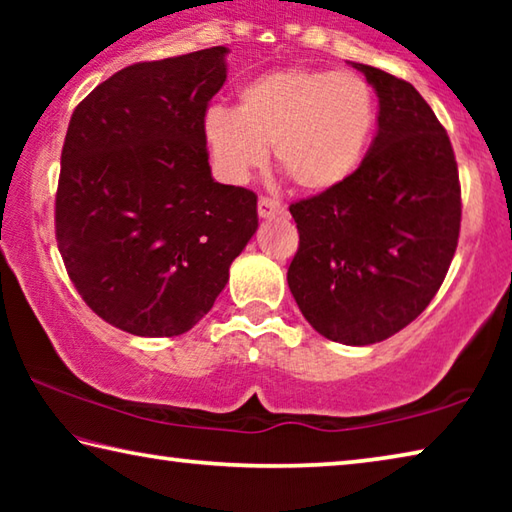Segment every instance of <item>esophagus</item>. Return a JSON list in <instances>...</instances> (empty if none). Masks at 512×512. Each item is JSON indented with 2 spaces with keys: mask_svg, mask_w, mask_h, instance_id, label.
Here are the masks:
<instances>
[{
  "mask_svg": "<svg viewBox=\"0 0 512 512\" xmlns=\"http://www.w3.org/2000/svg\"><path fill=\"white\" fill-rule=\"evenodd\" d=\"M257 214L262 216V219H273V216L284 214V205L277 203L275 198L262 196V198H259V201H257Z\"/></svg>",
  "mask_w": 512,
  "mask_h": 512,
  "instance_id": "1",
  "label": "esophagus"
}]
</instances>
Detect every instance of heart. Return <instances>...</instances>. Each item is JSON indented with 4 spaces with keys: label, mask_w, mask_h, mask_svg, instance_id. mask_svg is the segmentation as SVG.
Wrapping results in <instances>:
<instances>
[{
    "label": "heart",
    "mask_w": 512,
    "mask_h": 512,
    "mask_svg": "<svg viewBox=\"0 0 512 512\" xmlns=\"http://www.w3.org/2000/svg\"><path fill=\"white\" fill-rule=\"evenodd\" d=\"M372 128L366 81L305 67L257 76L239 90L237 112L212 108L203 119L207 151L225 178H248L273 146L277 171L307 194L329 192L357 171Z\"/></svg>",
    "instance_id": "1"
}]
</instances>
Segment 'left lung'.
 Returning a JSON list of instances; mask_svg holds the SVG:
<instances>
[{"instance_id": "8db88e82", "label": "left lung", "mask_w": 512, "mask_h": 512, "mask_svg": "<svg viewBox=\"0 0 512 512\" xmlns=\"http://www.w3.org/2000/svg\"><path fill=\"white\" fill-rule=\"evenodd\" d=\"M379 97L377 135L343 185L289 207L300 246L287 282L325 339L379 343L418 318L456 253L461 185L452 142L420 92L352 63Z\"/></svg>"}]
</instances>
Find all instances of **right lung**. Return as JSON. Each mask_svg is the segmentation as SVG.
<instances>
[{
	"label": "right lung",
	"mask_w": 512,
	"mask_h": 512,
	"mask_svg": "<svg viewBox=\"0 0 512 512\" xmlns=\"http://www.w3.org/2000/svg\"><path fill=\"white\" fill-rule=\"evenodd\" d=\"M225 47L119 69L76 106L60 155L56 241L94 314L135 336L192 329L257 230V196L212 178L207 103Z\"/></svg>",
	"instance_id": "1"
}]
</instances>
